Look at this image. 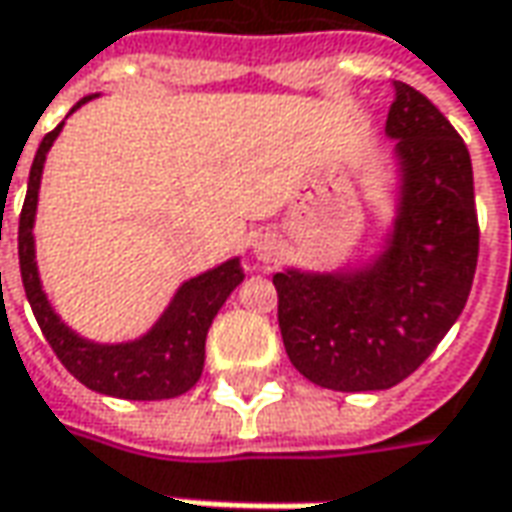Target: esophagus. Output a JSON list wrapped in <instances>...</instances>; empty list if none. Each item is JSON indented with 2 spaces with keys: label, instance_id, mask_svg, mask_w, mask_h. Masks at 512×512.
I'll list each match as a JSON object with an SVG mask.
<instances>
[{
  "label": "esophagus",
  "instance_id": "34e87169",
  "mask_svg": "<svg viewBox=\"0 0 512 512\" xmlns=\"http://www.w3.org/2000/svg\"><path fill=\"white\" fill-rule=\"evenodd\" d=\"M253 256L259 259V262H276L281 256V239L276 233L264 231L259 233L256 239H253Z\"/></svg>",
  "mask_w": 512,
  "mask_h": 512
}]
</instances>
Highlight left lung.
I'll use <instances>...</instances> for the list:
<instances>
[{"mask_svg":"<svg viewBox=\"0 0 512 512\" xmlns=\"http://www.w3.org/2000/svg\"><path fill=\"white\" fill-rule=\"evenodd\" d=\"M392 95L403 185L386 250L360 270L273 276L287 358L332 392H380L417 372L465 310L479 259L465 140L423 92L392 81Z\"/></svg>","mask_w":512,"mask_h":512,"instance_id":"1","label":"left lung"}]
</instances>
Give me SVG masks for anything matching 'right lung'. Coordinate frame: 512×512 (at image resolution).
Returning a JSON list of instances; mask_svg holds the SVG:
<instances>
[{"label":"right lung","mask_w":512,"mask_h":512,"mask_svg":"<svg viewBox=\"0 0 512 512\" xmlns=\"http://www.w3.org/2000/svg\"><path fill=\"white\" fill-rule=\"evenodd\" d=\"M95 95L81 98L72 106L75 112L81 104L92 101ZM58 123L50 135H44L39 152L30 166L27 197H24L22 216H19V267L22 284L33 315L39 321L47 344L53 346L58 360L75 380H81L92 392L123 397V400H168L185 394L202 375L205 366V335L216 318L225 298L245 279L239 259L219 264L214 270L202 273L197 279L185 281L171 298L168 310L160 315L143 338L129 344H95L75 335L41 290L39 267H36V245H33V222L39 205V185L44 160L61 132Z\"/></svg>","instance_id":"add662e5"}]
</instances>
